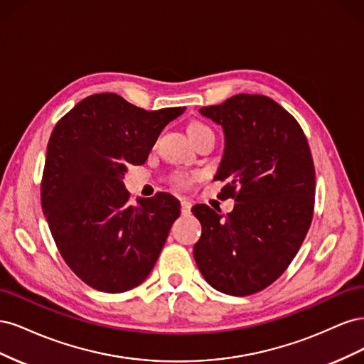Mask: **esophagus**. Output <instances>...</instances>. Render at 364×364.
Listing matches in <instances>:
<instances>
[{
  "instance_id": "34e87169",
  "label": "esophagus",
  "mask_w": 364,
  "mask_h": 364,
  "mask_svg": "<svg viewBox=\"0 0 364 364\" xmlns=\"http://www.w3.org/2000/svg\"><path fill=\"white\" fill-rule=\"evenodd\" d=\"M181 213L182 215H188L191 213V202L190 200H181Z\"/></svg>"
}]
</instances>
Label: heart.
<instances>
[{
	"mask_svg": "<svg viewBox=\"0 0 364 364\" xmlns=\"http://www.w3.org/2000/svg\"><path fill=\"white\" fill-rule=\"evenodd\" d=\"M199 129H208V127H206V126H203V124H200V123H193V124L190 126V132H194V130H199ZM178 182L183 183L185 181H183V179H178Z\"/></svg>",
	"mask_w": 364,
	"mask_h": 364,
	"instance_id": "b5f03b06",
	"label": "heart"
}]
</instances>
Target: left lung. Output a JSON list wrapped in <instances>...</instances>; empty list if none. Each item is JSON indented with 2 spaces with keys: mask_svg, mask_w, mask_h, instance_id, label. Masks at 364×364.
<instances>
[{
  "mask_svg": "<svg viewBox=\"0 0 364 364\" xmlns=\"http://www.w3.org/2000/svg\"><path fill=\"white\" fill-rule=\"evenodd\" d=\"M199 112L223 129L214 179L228 181L223 190L235 206L226 215L193 206L202 225L194 259L211 287L247 296L281 277L311 225V151L297 121L266 95L238 94Z\"/></svg>",
  "mask_w": 364,
  "mask_h": 364,
  "instance_id": "left-lung-1",
  "label": "left lung"
}]
</instances>
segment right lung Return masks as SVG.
<instances>
[{
  "label": "right lung",
  "instance_id": "1",
  "mask_svg": "<svg viewBox=\"0 0 364 364\" xmlns=\"http://www.w3.org/2000/svg\"><path fill=\"white\" fill-rule=\"evenodd\" d=\"M185 107L144 111L112 92L83 98L54 127L41 185L42 211L70 269L105 293L149 277L181 214L168 193L129 203L124 174L142 165Z\"/></svg>",
  "mask_w": 364,
  "mask_h": 364
}]
</instances>
